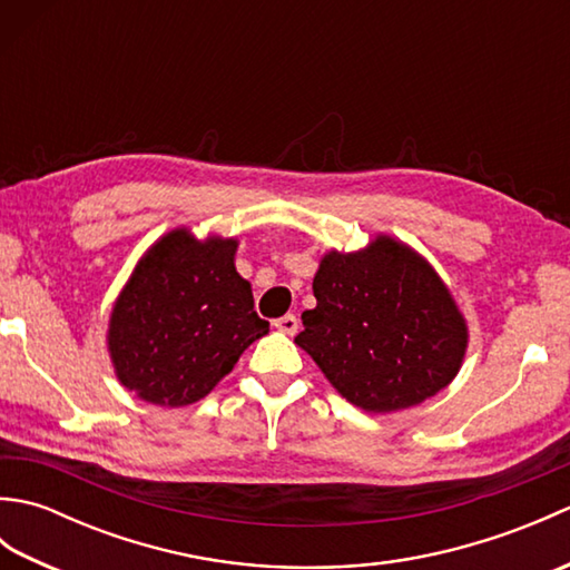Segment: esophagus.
I'll return each instance as SVG.
<instances>
[{
    "mask_svg": "<svg viewBox=\"0 0 570 570\" xmlns=\"http://www.w3.org/2000/svg\"><path fill=\"white\" fill-rule=\"evenodd\" d=\"M272 325L276 331H282L284 335H296V331H298V321H296L294 313H286V316L276 318Z\"/></svg>",
    "mask_w": 570,
    "mask_h": 570,
    "instance_id": "esophagus-1",
    "label": "esophagus"
}]
</instances>
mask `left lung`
<instances>
[{"label": "left lung", "mask_w": 570, "mask_h": 570, "mask_svg": "<svg viewBox=\"0 0 570 570\" xmlns=\"http://www.w3.org/2000/svg\"><path fill=\"white\" fill-rule=\"evenodd\" d=\"M316 308L296 345L335 392L370 414H392L451 384L468 353V321L433 264L406 242L374 235L328 249L313 276Z\"/></svg>", "instance_id": "8db88e82"}]
</instances>
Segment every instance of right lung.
Masks as SVG:
<instances>
[{
	"instance_id": "1",
	"label": "right lung",
	"mask_w": 570,
	"mask_h": 570,
	"mask_svg": "<svg viewBox=\"0 0 570 570\" xmlns=\"http://www.w3.org/2000/svg\"><path fill=\"white\" fill-rule=\"evenodd\" d=\"M237 237L180 225L141 254L107 323V353L127 392L178 409L208 396L269 333L235 266Z\"/></svg>"
}]
</instances>
